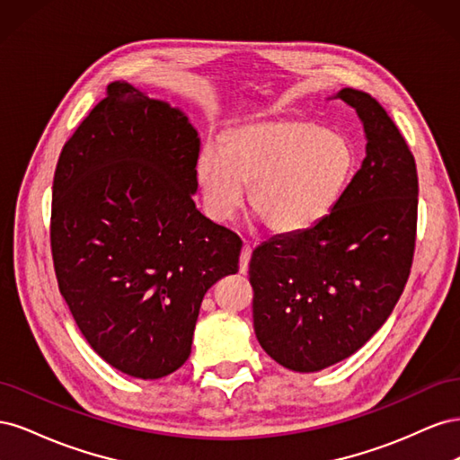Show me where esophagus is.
<instances>
[{
  "instance_id": "34e87169",
  "label": "esophagus",
  "mask_w": 460,
  "mask_h": 460,
  "mask_svg": "<svg viewBox=\"0 0 460 460\" xmlns=\"http://www.w3.org/2000/svg\"><path fill=\"white\" fill-rule=\"evenodd\" d=\"M249 259H252V247L243 245L242 255H240V274H247V270H249Z\"/></svg>"
}]
</instances>
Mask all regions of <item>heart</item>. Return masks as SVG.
<instances>
[{
	"mask_svg": "<svg viewBox=\"0 0 460 460\" xmlns=\"http://www.w3.org/2000/svg\"><path fill=\"white\" fill-rule=\"evenodd\" d=\"M357 171L349 137L311 120L282 119L243 124L222 151L207 146L196 163L205 215L225 225L249 207L278 235L316 226L341 199Z\"/></svg>",
	"mask_w": 460,
	"mask_h": 460,
	"instance_id": "obj_1",
	"label": "heart"
}]
</instances>
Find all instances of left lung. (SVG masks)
I'll return each mask as SVG.
<instances>
[{
    "label": "left lung",
    "mask_w": 460,
    "mask_h": 460,
    "mask_svg": "<svg viewBox=\"0 0 460 460\" xmlns=\"http://www.w3.org/2000/svg\"><path fill=\"white\" fill-rule=\"evenodd\" d=\"M363 122L367 155L316 226L259 245L249 262L253 328L278 365L318 372L358 351L409 280L419 176L405 137L372 95H336Z\"/></svg>",
    "instance_id": "8db88e82"
}]
</instances>
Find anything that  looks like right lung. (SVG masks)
Segmentation results:
<instances>
[{
	"label": "right lung",
	"mask_w": 460,
	"mask_h": 460,
	"mask_svg": "<svg viewBox=\"0 0 460 460\" xmlns=\"http://www.w3.org/2000/svg\"><path fill=\"white\" fill-rule=\"evenodd\" d=\"M198 155L182 109L113 82L55 169L61 296L92 349L132 378L182 367L207 289L238 272L240 238L193 203Z\"/></svg>",
	"instance_id": "obj_1"
}]
</instances>
